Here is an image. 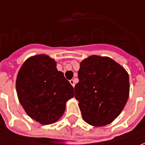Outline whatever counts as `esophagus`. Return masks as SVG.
Masks as SVG:
<instances>
[{"instance_id": "34e87169", "label": "esophagus", "mask_w": 145, "mask_h": 145, "mask_svg": "<svg viewBox=\"0 0 145 145\" xmlns=\"http://www.w3.org/2000/svg\"><path fill=\"white\" fill-rule=\"evenodd\" d=\"M70 84H71V85H72L73 87H74L75 82H74V80H70Z\"/></svg>"}]
</instances>
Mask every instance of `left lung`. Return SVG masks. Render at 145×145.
I'll list each match as a JSON object with an SVG mask.
<instances>
[{
  "label": "left lung",
  "instance_id": "obj_1",
  "mask_svg": "<svg viewBox=\"0 0 145 145\" xmlns=\"http://www.w3.org/2000/svg\"><path fill=\"white\" fill-rule=\"evenodd\" d=\"M78 78L74 96L84 121L94 126L114 121L129 94V78L125 68L109 57L93 55L80 62Z\"/></svg>",
  "mask_w": 145,
  "mask_h": 145
}]
</instances>
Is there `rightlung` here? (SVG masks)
<instances>
[{"mask_svg":"<svg viewBox=\"0 0 145 145\" xmlns=\"http://www.w3.org/2000/svg\"><path fill=\"white\" fill-rule=\"evenodd\" d=\"M19 102L26 114L42 125L61 118L74 88L56 68V61L44 54L28 58L19 69L16 82Z\"/></svg>","mask_w":145,"mask_h":145,"instance_id":"add662e5","label":"right lung"}]
</instances>
